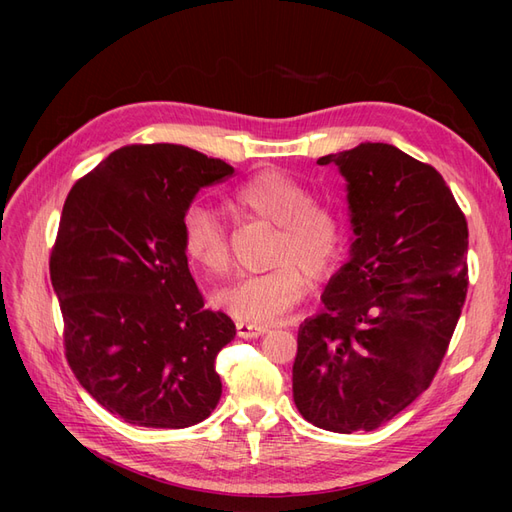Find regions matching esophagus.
Segmentation results:
<instances>
[{
    "mask_svg": "<svg viewBox=\"0 0 512 512\" xmlns=\"http://www.w3.org/2000/svg\"><path fill=\"white\" fill-rule=\"evenodd\" d=\"M269 329L267 327H256V324H247V322H237V335L243 339H254L265 335Z\"/></svg>",
    "mask_w": 512,
    "mask_h": 512,
    "instance_id": "1",
    "label": "esophagus"
}]
</instances>
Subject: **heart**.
<instances>
[{"label":"heart","mask_w":512,"mask_h":512,"mask_svg":"<svg viewBox=\"0 0 512 512\" xmlns=\"http://www.w3.org/2000/svg\"><path fill=\"white\" fill-rule=\"evenodd\" d=\"M235 205L277 230L273 269L222 288L213 303L247 324H271L299 303L309 286H320L335 273L344 254V230L337 215L320 205L297 179L282 170H262L235 192ZM181 247L190 262L211 275L230 265L228 232L220 215L192 205L181 220Z\"/></svg>","instance_id":"b5f03b06"}]
</instances>
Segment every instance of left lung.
<instances>
[{
    "instance_id": "left-lung-1",
    "label": "left lung",
    "mask_w": 512,
    "mask_h": 512,
    "mask_svg": "<svg viewBox=\"0 0 512 512\" xmlns=\"http://www.w3.org/2000/svg\"><path fill=\"white\" fill-rule=\"evenodd\" d=\"M350 252L299 327L292 397L312 425L374 431L431 384L468 290V224L436 168L386 143L329 153Z\"/></svg>"
}]
</instances>
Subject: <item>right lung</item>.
Wrapping results in <instances>:
<instances>
[{
	"mask_svg": "<svg viewBox=\"0 0 512 512\" xmlns=\"http://www.w3.org/2000/svg\"><path fill=\"white\" fill-rule=\"evenodd\" d=\"M235 168L183 145H130L76 181L51 254L66 359L130 425L183 429L215 410V356L237 329L205 307L181 247L200 188Z\"/></svg>",
	"mask_w": 512,
	"mask_h": 512,
	"instance_id": "right-lung-1",
	"label": "right lung"
}]
</instances>
